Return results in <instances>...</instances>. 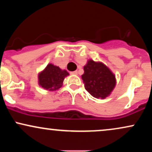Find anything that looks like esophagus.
Listing matches in <instances>:
<instances>
[{
    "label": "esophagus",
    "instance_id": "obj_1",
    "mask_svg": "<svg viewBox=\"0 0 152 152\" xmlns=\"http://www.w3.org/2000/svg\"><path fill=\"white\" fill-rule=\"evenodd\" d=\"M71 75H78V71H72L71 72Z\"/></svg>",
    "mask_w": 152,
    "mask_h": 152
}]
</instances>
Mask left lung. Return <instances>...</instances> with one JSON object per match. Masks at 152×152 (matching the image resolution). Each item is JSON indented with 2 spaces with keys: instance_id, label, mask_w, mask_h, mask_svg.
Masks as SVG:
<instances>
[{
  "instance_id": "8db88e82",
  "label": "left lung",
  "mask_w": 152,
  "mask_h": 152,
  "mask_svg": "<svg viewBox=\"0 0 152 152\" xmlns=\"http://www.w3.org/2000/svg\"><path fill=\"white\" fill-rule=\"evenodd\" d=\"M83 70L82 80L85 88L92 96L104 99L110 96L116 86V79L108 66L101 61L88 59Z\"/></svg>"
}]
</instances>
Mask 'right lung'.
Segmentation results:
<instances>
[{
  "instance_id": "1",
  "label": "right lung",
  "mask_w": 152,
  "mask_h": 152,
  "mask_svg": "<svg viewBox=\"0 0 152 152\" xmlns=\"http://www.w3.org/2000/svg\"><path fill=\"white\" fill-rule=\"evenodd\" d=\"M69 75L65 69L58 66L48 64L43 70L38 74V83L45 90L55 91L63 86L64 78Z\"/></svg>"
}]
</instances>
